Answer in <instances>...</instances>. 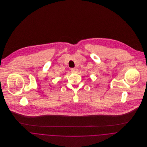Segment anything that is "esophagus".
Masks as SVG:
<instances>
[{"instance_id": "34e87169", "label": "esophagus", "mask_w": 147, "mask_h": 147, "mask_svg": "<svg viewBox=\"0 0 147 147\" xmlns=\"http://www.w3.org/2000/svg\"><path fill=\"white\" fill-rule=\"evenodd\" d=\"M71 71H72V72H73V73H77L78 71V69H77V68H72V69H71Z\"/></svg>"}]
</instances>
